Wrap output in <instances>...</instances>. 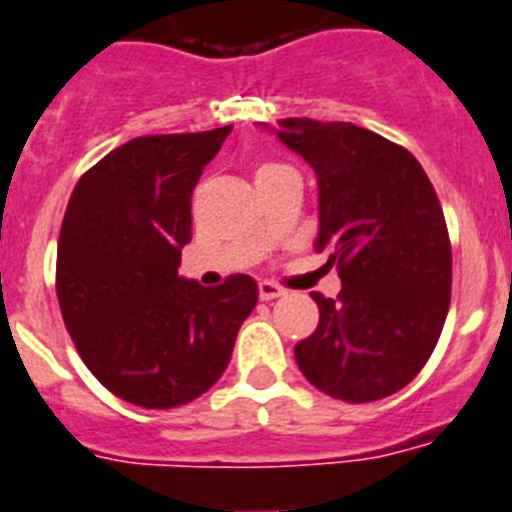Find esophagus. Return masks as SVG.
<instances>
[{
	"mask_svg": "<svg viewBox=\"0 0 512 512\" xmlns=\"http://www.w3.org/2000/svg\"><path fill=\"white\" fill-rule=\"evenodd\" d=\"M259 295H261V300H274V298H282V295H285V290H282L279 285H274V282H261Z\"/></svg>",
	"mask_w": 512,
	"mask_h": 512,
	"instance_id": "1",
	"label": "esophagus"
}]
</instances>
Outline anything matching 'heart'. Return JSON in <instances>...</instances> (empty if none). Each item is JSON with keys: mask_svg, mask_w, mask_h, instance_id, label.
Wrapping results in <instances>:
<instances>
[{"mask_svg": "<svg viewBox=\"0 0 512 512\" xmlns=\"http://www.w3.org/2000/svg\"><path fill=\"white\" fill-rule=\"evenodd\" d=\"M279 168H282V165L277 163H261L259 170H256V176H264V173H272V170H279Z\"/></svg>", "mask_w": 512, "mask_h": 512, "instance_id": "b5f03b06", "label": "heart"}]
</instances>
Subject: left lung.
Returning <instances> with one entry per match:
<instances>
[{"mask_svg": "<svg viewBox=\"0 0 512 512\" xmlns=\"http://www.w3.org/2000/svg\"><path fill=\"white\" fill-rule=\"evenodd\" d=\"M279 142L318 178L316 251L342 277L318 303L295 360L318 391L349 404L401 391L430 360L451 305V240L417 157L344 121L285 119Z\"/></svg>", "mask_w": 512, "mask_h": 512, "instance_id": "1", "label": "left lung"}]
</instances>
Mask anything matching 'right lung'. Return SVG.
<instances>
[{"label":"right lung","mask_w":512,"mask_h":512,"mask_svg":"<svg viewBox=\"0 0 512 512\" xmlns=\"http://www.w3.org/2000/svg\"><path fill=\"white\" fill-rule=\"evenodd\" d=\"M233 126L137 137L87 170L56 253L61 316L90 373L144 409H173L220 381L259 287L178 277L191 194Z\"/></svg>","instance_id":"1"}]
</instances>
